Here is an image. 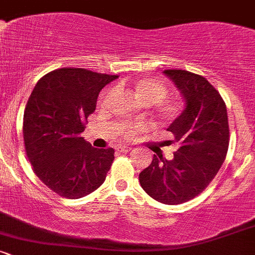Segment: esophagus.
<instances>
[{
	"label": "esophagus",
	"mask_w": 255,
	"mask_h": 255,
	"mask_svg": "<svg viewBox=\"0 0 255 255\" xmlns=\"http://www.w3.org/2000/svg\"><path fill=\"white\" fill-rule=\"evenodd\" d=\"M115 150L118 152H129L133 150V147H129V146H118Z\"/></svg>",
	"instance_id": "1"
}]
</instances>
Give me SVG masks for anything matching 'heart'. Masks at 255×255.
<instances>
[{"label": "heart", "mask_w": 255, "mask_h": 255, "mask_svg": "<svg viewBox=\"0 0 255 255\" xmlns=\"http://www.w3.org/2000/svg\"><path fill=\"white\" fill-rule=\"evenodd\" d=\"M131 91L137 101L142 104L152 105L156 104V110L159 118L164 120L176 119L181 111V105L171 99H164L168 93L165 85L162 81L153 78H139L131 83ZM111 91H107L102 98L104 103L109 98ZM142 128L141 125H125L124 130L126 136H134Z\"/></svg>", "instance_id": "obj_1"}]
</instances>
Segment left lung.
<instances>
[{"instance_id":"left-lung-1","label":"left lung","mask_w":255,"mask_h":255,"mask_svg":"<svg viewBox=\"0 0 255 255\" xmlns=\"http://www.w3.org/2000/svg\"><path fill=\"white\" fill-rule=\"evenodd\" d=\"M163 73L184 101L182 113L166 128L180 147L171 160L154 154L139 181L154 200L177 205L200 194L217 175L229 146V126L224 101L204 77L182 69Z\"/></svg>"}]
</instances>
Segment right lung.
I'll list each match as a JSON object with an SVG mask.
<instances>
[{"mask_svg": "<svg viewBox=\"0 0 255 255\" xmlns=\"http://www.w3.org/2000/svg\"><path fill=\"white\" fill-rule=\"evenodd\" d=\"M118 75L61 68L36 84L24 113L26 154L40 181L58 195L79 199L101 187L113 148H96L80 134L101 90Z\"/></svg>", "mask_w": 255, "mask_h": 255, "instance_id": "add662e5", "label": "right lung"}]
</instances>
